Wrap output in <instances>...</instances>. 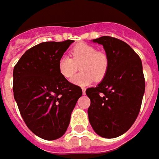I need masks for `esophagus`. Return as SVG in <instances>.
<instances>
[{
	"label": "esophagus",
	"instance_id": "1",
	"mask_svg": "<svg viewBox=\"0 0 159 159\" xmlns=\"http://www.w3.org/2000/svg\"><path fill=\"white\" fill-rule=\"evenodd\" d=\"M82 90H83V94L84 95V94H85V90H86V89H85V88H82Z\"/></svg>",
	"mask_w": 159,
	"mask_h": 159
}]
</instances>
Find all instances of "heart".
<instances>
[{"label":"heart","mask_w":159,"mask_h":159,"mask_svg":"<svg viewBox=\"0 0 159 159\" xmlns=\"http://www.w3.org/2000/svg\"><path fill=\"white\" fill-rule=\"evenodd\" d=\"M71 58L62 56L58 61V70L65 79L70 80L81 64V73L72 79V83L78 86H86L91 84L94 79L101 81L107 75L109 61L107 54L98 52L96 47L85 43L75 46L70 52Z\"/></svg>","instance_id":"heart-1"}]
</instances>
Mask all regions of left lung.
I'll use <instances>...</instances> for the list:
<instances>
[{
	"label": "left lung",
	"mask_w": 159,
	"mask_h": 159,
	"mask_svg": "<svg viewBox=\"0 0 159 159\" xmlns=\"http://www.w3.org/2000/svg\"><path fill=\"white\" fill-rule=\"evenodd\" d=\"M92 42L103 46L109 67L98 86L86 90L89 121L98 135L115 138L126 133L138 116L145 90L143 64L122 40L103 36Z\"/></svg>",
	"instance_id": "obj_1"
}]
</instances>
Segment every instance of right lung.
<instances>
[{
  "mask_svg": "<svg viewBox=\"0 0 159 159\" xmlns=\"http://www.w3.org/2000/svg\"><path fill=\"white\" fill-rule=\"evenodd\" d=\"M74 40L43 42L23 54L13 70L14 98L25 124L42 139L66 133L83 91L58 70V61Z\"/></svg>",
  "mask_w": 159,
  "mask_h": 159,
  "instance_id": "1",
  "label": "right lung"
}]
</instances>
